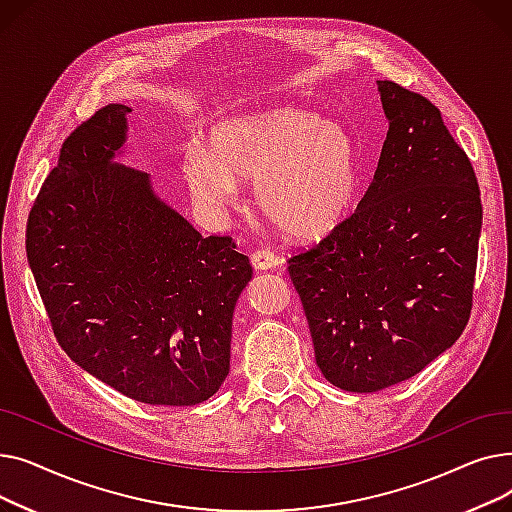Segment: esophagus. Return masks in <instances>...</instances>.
Here are the masks:
<instances>
[{
  "label": "esophagus",
  "instance_id": "34e87169",
  "mask_svg": "<svg viewBox=\"0 0 512 512\" xmlns=\"http://www.w3.org/2000/svg\"><path fill=\"white\" fill-rule=\"evenodd\" d=\"M251 261H253V267L257 272H265V270H274V267L280 263L278 257L270 251V249H259L251 255Z\"/></svg>",
  "mask_w": 512,
  "mask_h": 512
}]
</instances>
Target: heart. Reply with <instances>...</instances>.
I'll use <instances>...</instances> for the list:
<instances>
[{
    "label": "heart",
    "instance_id": "1",
    "mask_svg": "<svg viewBox=\"0 0 512 512\" xmlns=\"http://www.w3.org/2000/svg\"><path fill=\"white\" fill-rule=\"evenodd\" d=\"M184 176L197 203L215 215L236 203L238 182H255L267 220L297 240H319L355 205L359 153L340 124L278 105L215 122L207 147L188 151Z\"/></svg>",
    "mask_w": 512,
    "mask_h": 512
}]
</instances>
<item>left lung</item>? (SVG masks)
Here are the masks:
<instances>
[{
  "mask_svg": "<svg viewBox=\"0 0 512 512\" xmlns=\"http://www.w3.org/2000/svg\"><path fill=\"white\" fill-rule=\"evenodd\" d=\"M388 134L373 182L317 247L288 259L324 378L346 392L405 382L463 334L481 199L473 166L423 95L378 80Z\"/></svg>",
  "mask_w": 512,
  "mask_h": 512,
  "instance_id": "obj_1",
  "label": "left lung"
}]
</instances>
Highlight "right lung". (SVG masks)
<instances>
[{"mask_svg": "<svg viewBox=\"0 0 512 512\" xmlns=\"http://www.w3.org/2000/svg\"><path fill=\"white\" fill-rule=\"evenodd\" d=\"M130 112L105 105L64 141L26 224V257L76 365L147 405L191 407L230 371L253 267L230 236H201L147 172L122 166Z\"/></svg>", "mask_w": 512, "mask_h": 512, "instance_id": "obj_1", "label": "right lung"}]
</instances>
